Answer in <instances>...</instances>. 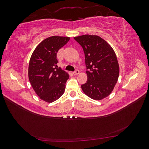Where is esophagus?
<instances>
[{
	"label": "esophagus",
	"mask_w": 149,
	"mask_h": 149,
	"mask_svg": "<svg viewBox=\"0 0 149 149\" xmlns=\"http://www.w3.org/2000/svg\"><path fill=\"white\" fill-rule=\"evenodd\" d=\"M79 73V71L78 70H76L74 72H73V74L74 76L78 74Z\"/></svg>",
	"instance_id": "34e87169"
}]
</instances>
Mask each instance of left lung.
<instances>
[{
	"label": "left lung",
	"mask_w": 149,
	"mask_h": 149,
	"mask_svg": "<svg viewBox=\"0 0 149 149\" xmlns=\"http://www.w3.org/2000/svg\"><path fill=\"white\" fill-rule=\"evenodd\" d=\"M74 39L85 55L88 80L81 85L83 91L93 100H101L112 93L118 80L119 66L116 53L99 36L84 35Z\"/></svg>",
	"instance_id": "obj_1"
}]
</instances>
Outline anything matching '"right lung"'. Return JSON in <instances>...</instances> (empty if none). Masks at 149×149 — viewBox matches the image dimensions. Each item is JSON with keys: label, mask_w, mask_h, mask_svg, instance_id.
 <instances>
[{"label": "right lung", "mask_w": 149, "mask_h": 149, "mask_svg": "<svg viewBox=\"0 0 149 149\" xmlns=\"http://www.w3.org/2000/svg\"><path fill=\"white\" fill-rule=\"evenodd\" d=\"M70 37L52 36L43 40L31 56L29 66V79L40 99L53 102L64 93L69 74L58 68L56 55Z\"/></svg>", "instance_id": "obj_1"}]
</instances>
